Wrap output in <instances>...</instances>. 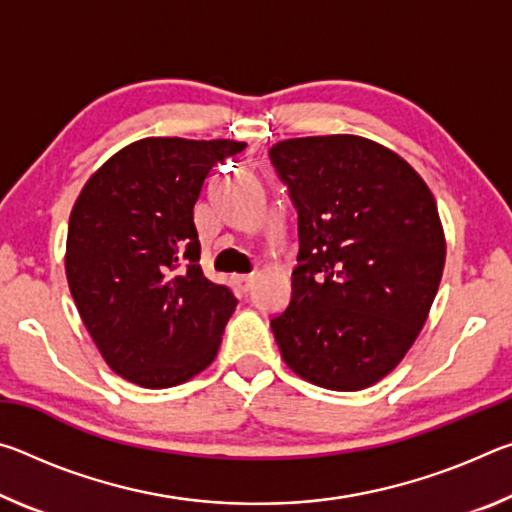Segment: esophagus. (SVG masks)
Returning <instances> with one entry per match:
<instances>
[{"instance_id": "34e87169", "label": "esophagus", "mask_w": 512, "mask_h": 512, "mask_svg": "<svg viewBox=\"0 0 512 512\" xmlns=\"http://www.w3.org/2000/svg\"><path fill=\"white\" fill-rule=\"evenodd\" d=\"M255 280H257L255 275H237L235 282H237V287H239L241 291H250V289H253Z\"/></svg>"}]
</instances>
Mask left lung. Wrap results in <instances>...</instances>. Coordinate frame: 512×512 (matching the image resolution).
Masks as SVG:
<instances>
[{"label": "left lung", "mask_w": 512, "mask_h": 512, "mask_svg": "<svg viewBox=\"0 0 512 512\" xmlns=\"http://www.w3.org/2000/svg\"><path fill=\"white\" fill-rule=\"evenodd\" d=\"M298 210L291 302L271 320L287 366L361 391L404 359L445 268L436 198L409 162L359 135L296 137L268 151Z\"/></svg>", "instance_id": "obj_1"}]
</instances>
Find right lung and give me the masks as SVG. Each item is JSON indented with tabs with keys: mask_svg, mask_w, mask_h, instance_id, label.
I'll list each match as a JSON object with an SVG mask.
<instances>
[{
	"mask_svg": "<svg viewBox=\"0 0 512 512\" xmlns=\"http://www.w3.org/2000/svg\"><path fill=\"white\" fill-rule=\"evenodd\" d=\"M235 140L144 137L92 173L69 214L65 273L108 366L142 388L196 377L237 298L201 268L194 205Z\"/></svg>",
	"mask_w": 512,
	"mask_h": 512,
	"instance_id": "1",
	"label": "right lung"
}]
</instances>
